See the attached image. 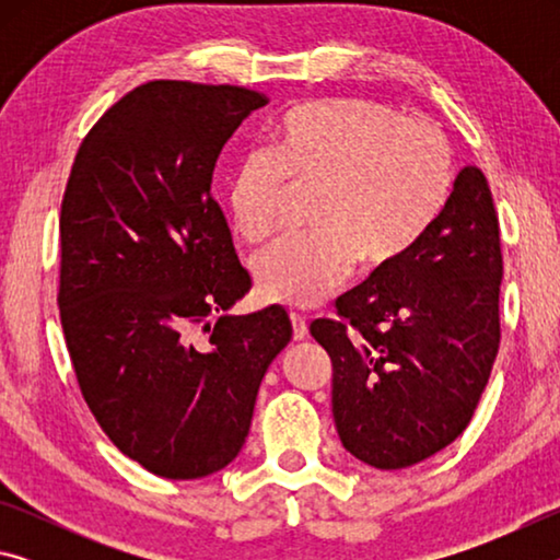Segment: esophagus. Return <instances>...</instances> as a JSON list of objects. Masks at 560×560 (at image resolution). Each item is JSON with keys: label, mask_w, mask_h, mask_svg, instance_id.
<instances>
[{"label": "esophagus", "mask_w": 560, "mask_h": 560, "mask_svg": "<svg viewBox=\"0 0 560 560\" xmlns=\"http://www.w3.org/2000/svg\"><path fill=\"white\" fill-rule=\"evenodd\" d=\"M291 328H293V340H303L308 336V324L306 318L299 316V314H291Z\"/></svg>", "instance_id": "obj_1"}]
</instances>
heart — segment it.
Listing matches in <instances>:
<instances>
[{
  "instance_id": "b5f03b06",
  "label": "heart",
  "mask_w": 560,
  "mask_h": 560,
  "mask_svg": "<svg viewBox=\"0 0 560 560\" xmlns=\"http://www.w3.org/2000/svg\"><path fill=\"white\" fill-rule=\"evenodd\" d=\"M452 185L450 140L432 120L375 98L334 96L299 103L273 122L269 153L232 170L226 207L240 240L261 244L291 195H314V234L277 242L252 261L264 299L308 308L355 261L365 271L402 261L440 220Z\"/></svg>"
}]
</instances>
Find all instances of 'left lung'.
Segmentation results:
<instances>
[{"instance_id":"1","label":"left lung","mask_w":560,"mask_h":560,"mask_svg":"<svg viewBox=\"0 0 560 560\" xmlns=\"http://www.w3.org/2000/svg\"><path fill=\"white\" fill-rule=\"evenodd\" d=\"M501 273L491 189L467 165L424 240L343 293L336 318L311 324L334 365V420L353 457L412 467L467 430L499 353Z\"/></svg>"}]
</instances>
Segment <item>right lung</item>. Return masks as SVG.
I'll list each match as a JSON object with an SVG mask.
<instances>
[{"instance_id": "right-lung-1", "label": "right lung", "mask_w": 560, "mask_h": 560, "mask_svg": "<svg viewBox=\"0 0 560 560\" xmlns=\"http://www.w3.org/2000/svg\"><path fill=\"white\" fill-rule=\"evenodd\" d=\"M267 103L230 83L148 81L89 130L66 183L56 301L75 381L108 440L165 479L240 454L261 377L291 340L281 306L220 316L252 277L212 175Z\"/></svg>"}]
</instances>
